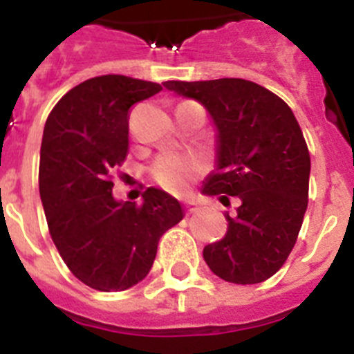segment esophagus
Returning a JSON list of instances; mask_svg holds the SVG:
<instances>
[{
	"instance_id": "obj_1",
	"label": "esophagus",
	"mask_w": 354,
	"mask_h": 354,
	"mask_svg": "<svg viewBox=\"0 0 354 354\" xmlns=\"http://www.w3.org/2000/svg\"><path fill=\"white\" fill-rule=\"evenodd\" d=\"M184 209H186L187 214H192V212L198 211V205H196L195 202H186V204H184Z\"/></svg>"
}]
</instances>
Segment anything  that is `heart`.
<instances>
[{
    "label": "heart",
    "mask_w": 354,
    "mask_h": 354,
    "mask_svg": "<svg viewBox=\"0 0 354 354\" xmlns=\"http://www.w3.org/2000/svg\"><path fill=\"white\" fill-rule=\"evenodd\" d=\"M202 170V165L196 158L187 154H167L161 156L152 167V175L168 192L183 193L187 186L196 179Z\"/></svg>",
    "instance_id": "1"
}]
</instances>
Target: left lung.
Wrapping results in <instances>:
<instances>
[{"instance_id": "left-lung-1", "label": "left lung", "mask_w": 354, "mask_h": 354, "mask_svg": "<svg viewBox=\"0 0 354 354\" xmlns=\"http://www.w3.org/2000/svg\"><path fill=\"white\" fill-rule=\"evenodd\" d=\"M162 84L198 101L218 131L216 170L202 193L239 198L223 239L204 248L205 262L225 282H264L292 252L308 205L310 154L292 109L239 77Z\"/></svg>"}]
</instances>
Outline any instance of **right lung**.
Instances as JSON below:
<instances>
[{
  "mask_svg": "<svg viewBox=\"0 0 354 354\" xmlns=\"http://www.w3.org/2000/svg\"><path fill=\"white\" fill-rule=\"evenodd\" d=\"M108 74L68 90L49 113L39 189L53 243L72 274L97 290H126L154 264L158 243L184 218L179 200L149 187L143 204L115 200L111 174L129 150L131 106L161 92Z\"/></svg>",
  "mask_w": 354,
  "mask_h": 354,
  "instance_id": "add662e5",
  "label": "right lung"
}]
</instances>
